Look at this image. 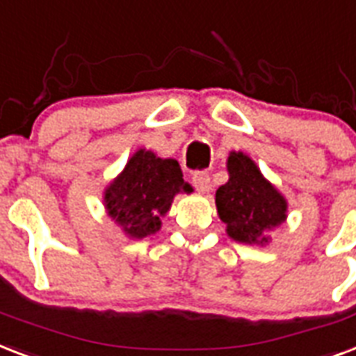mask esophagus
Returning <instances> with one entry per match:
<instances>
[{
	"label": "esophagus",
	"instance_id": "esophagus-1",
	"mask_svg": "<svg viewBox=\"0 0 356 356\" xmlns=\"http://www.w3.org/2000/svg\"><path fill=\"white\" fill-rule=\"evenodd\" d=\"M193 186H195V189L200 193H208L209 191V176L206 175V172H195L191 178Z\"/></svg>",
	"mask_w": 356,
	"mask_h": 356
}]
</instances>
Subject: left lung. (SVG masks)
I'll use <instances>...</instances> for the list:
<instances>
[{
	"mask_svg": "<svg viewBox=\"0 0 356 356\" xmlns=\"http://www.w3.org/2000/svg\"><path fill=\"white\" fill-rule=\"evenodd\" d=\"M228 172V181L216 193L228 236L241 243H266L264 232L286 219V200L245 154H230Z\"/></svg>",
	"mask_w": 356,
	"mask_h": 356,
	"instance_id": "8db88e82",
	"label": "left lung"
}]
</instances>
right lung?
I'll return each mask as SVG.
<instances>
[{
  "instance_id": "add662e5",
  "label": "right lung",
  "mask_w": 356,
  "mask_h": 356,
  "mask_svg": "<svg viewBox=\"0 0 356 356\" xmlns=\"http://www.w3.org/2000/svg\"><path fill=\"white\" fill-rule=\"evenodd\" d=\"M176 159L156 158L139 150L106 191L109 216L131 238L158 232L176 193H191Z\"/></svg>"
}]
</instances>
